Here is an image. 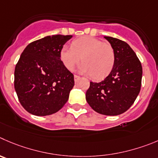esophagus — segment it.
<instances>
[{
	"mask_svg": "<svg viewBox=\"0 0 158 158\" xmlns=\"http://www.w3.org/2000/svg\"><path fill=\"white\" fill-rule=\"evenodd\" d=\"M74 77V81L75 82H77V81H79L81 79V77L77 76V75H74V77Z\"/></svg>",
	"mask_w": 158,
	"mask_h": 158,
	"instance_id": "34e87169",
	"label": "esophagus"
}]
</instances>
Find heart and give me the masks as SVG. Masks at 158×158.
<instances>
[{
	"instance_id": "heart-1",
	"label": "heart",
	"mask_w": 158,
	"mask_h": 158,
	"mask_svg": "<svg viewBox=\"0 0 158 158\" xmlns=\"http://www.w3.org/2000/svg\"><path fill=\"white\" fill-rule=\"evenodd\" d=\"M60 59L68 70H73L82 59V73L93 75L94 79H103L115 64V52L110 44L92 36H83L73 40L72 47L65 46L60 51Z\"/></svg>"
}]
</instances>
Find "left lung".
Returning <instances> with one entry per match:
<instances>
[{
    "label": "left lung",
    "instance_id": "obj_1",
    "mask_svg": "<svg viewBox=\"0 0 158 158\" xmlns=\"http://www.w3.org/2000/svg\"><path fill=\"white\" fill-rule=\"evenodd\" d=\"M115 52L112 71L99 83L90 82L86 100L98 113L118 115L128 110L141 88L142 65L134 51L126 42L105 36Z\"/></svg>",
    "mask_w": 158,
    "mask_h": 158
}]
</instances>
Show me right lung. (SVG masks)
<instances>
[{
  "instance_id": "obj_1",
  "label": "right lung",
  "mask_w": 158,
  "mask_h": 158,
  "mask_svg": "<svg viewBox=\"0 0 158 158\" xmlns=\"http://www.w3.org/2000/svg\"><path fill=\"white\" fill-rule=\"evenodd\" d=\"M72 35H49L29 43L15 69V89L22 107L38 116L62 109L74 85L73 75L60 59Z\"/></svg>"
}]
</instances>
